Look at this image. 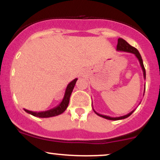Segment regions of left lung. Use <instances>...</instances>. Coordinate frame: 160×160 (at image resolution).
Masks as SVG:
<instances>
[{
    "instance_id": "left-lung-1",
    "label": "left lung",
    "mask_w": 160,
    "mask_h": 160,
    "mask_svg": "<svg viewBox=\"0 0 160 160\" xmlns=\"http://www.w3.org/2000/svg\"><path fill=\"white\" fill-rule=\"evenodd\" d=\"M117 51H123V52H130V53H132V54L135 55V56L137 57V58L138 59L139 63H140L141 69L143 71V74H144V79L145 80L146 79V71H145V68H144V64H143V60L141 58V54L139 53L138 50L135 47H132L131 45L128 44L126 40L122 39V38H119L118 39V43H117ZM144 91H145V88H144ZM93 111L97 115H98L99 117H103L104 119H107V120H122V119H126L127 117H129L132 113H133L135 110H133L132 111H131L130 113H128V114L122 116V117H108V116L106 115H102L100 114V113H97L96 111L93 109Z\"/></svg>"
}]
</instances>
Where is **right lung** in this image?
<instances>
[{
	"label": "right lung",
	"mask_w": 160,
	"mask_h": 160,
	"mask_svg": "<svg viewBox=\"0 0 160 160\" xmlns=\"http://www.w3.org/2000/svg\"><path fill=\"white\" fill-rule=\"evenodd\" d=\"M78 78H75L74 80H72L71 82H70L68 85L67 86V88L65 89V95H64V98L62 99L61 103L58 104L56 107L52 108V109L49 110V111H41V112H34L32 111H28V110L24 109L26 113H29V114H32L34 117H41V118H47V117H56L61 113H63L64 111L67 109L68 106L69 101H70V97H71V93H72L73 89L76 83Z\"/></svg>",
	"instance_id": "right-lung-1"
}]
</instances>
